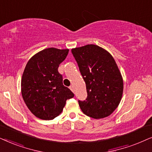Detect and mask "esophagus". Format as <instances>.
Here are the masks:
<instances>
[{
    "label": "esophagus",
    "mask_w": 152,
    "mask_h": 152,
    "mask_svg": "<svg viewBox=\"0 0 152 152\" xmlns=\"http://www.w3.org/2000/svg\"><path fill=\"white\" fill-rule=\"evenodd\" d=\"M69 89H70L73 92H74V86H71L69 87Z\"/></svg>",
    "instance_id": "1"
}]
</instances>
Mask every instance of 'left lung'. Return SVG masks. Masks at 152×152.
I'll list each match as a JSON object with an SVG mask.
<instances>
[{
    "label": "left lung",
    "mask_w": 152,
    "mask_h": 152,
    "mask_svg": "<svg viewBox=\"0 0 152 152\" xmlns=\"http://www.w3.org/2000/svg\"><path fill=\"white\" fill-rule=\"evenodd\" d=\"M86 82L88 97L78 100L83 113L94 119L109 116L120 104L123 79L114 58L106 50L94 44L72 48Z\"/></svg>",
    "instance_id": "1"
}]
</instances>
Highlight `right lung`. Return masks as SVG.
I'll return each mask as SVG.
<instances>
[{
    "mask_svg": "<svg viewBox=\"0 0 152 152\" xmlns=\"http://www.w3.org/2000/svg\"><path fill=\"white\" fill-rule=\"evenodd\" d=\"M69 49L46 48L28 60L21 78V94L32 114L44 120H53L62 113L66 101L74 97L63 86L59 64Z\"/></svg>",
    "mask_w": 152,
    "mask_h": 152,
    "instance_id": "1",
    "label": "right lung"
}]
</instances>
